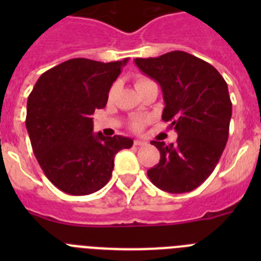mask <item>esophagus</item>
I'll return each mask as SVG.
<instances>
[{
    "mask_svg": "<svg viewBox=\"0 0 261 261\" xmlns=\"http://www.w3.org/2000/svg\"><path fill=\"white\" fill-rule=\"evenodd\" d=\"M133 144H135V146H142V145H145L146 142L142 141V140H135V142H133Z\"/></svg>",
    "mask_w": 261,
    "mask_h": 261,
    "instance_id": "1",
    "label": "esophagus"
}]
</instances>
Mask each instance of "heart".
<instances>
[{
  "label": "heart",
  "instance_id": "1",
  "mask_svg": "<svg viewBox=\"0 0 261 261\" xmlns=\"http://www.w3.org/2000/svg\"><path fill=\"white\" fill-rule=\"evenodd\" d=\"M146 82H149V80L145 77H137L136 78V89H137L138 86H141V85L146 84ZM114 93V89L111 90V94ZM144 124H145V120L142 119H138L136 120L135 123H133V129H136V130H141L142 128H144Z\"/></svg>",
  "mask_w": 261,
  "mask_h": 261
}]
</instances>
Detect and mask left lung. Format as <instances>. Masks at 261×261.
<instances>
[{"instance_id": "8db88e82", "label": "left lung", "mask_w": 261, "mask_h": 261, "mask_svg": "<svg viewBox=\"0 0 261 261\" xmlns=\"http://www.w3.org/2000/svg\"><path fill=\"white\" fill-rule=\"evenodd\" d=\"M135 64L162 89V119L177 133L175 144L151 141L161 153L147 176L168 193L191 192L204 183L229 138L231 100L227 84L214 66L183 50Z\"/></svg>"}]
</instances>
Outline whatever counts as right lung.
<instances>
[{"instance_id":"add662e5","label":"right lung","mask_w":261,"mask_h":261,"mask_svg":"<svg viewBox=\"0 0 261 261\" xmlns=\"http://www.w3.org/2000/svg\"><path fill=\"white\" fill-rule=\"evenodd\" d=\"M128 62L71 59L40 75L27 100L26 128L32 150L52 184L73 196L94 193L106 186L114 158L133 140L93 133L96 108Z\"/></svg>"}]
</instances>
